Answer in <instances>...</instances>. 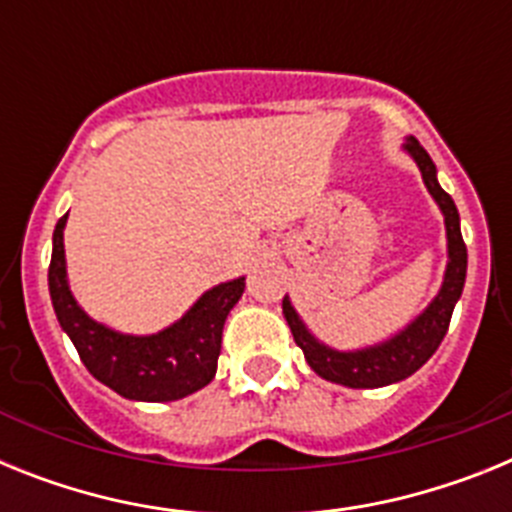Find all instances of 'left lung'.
I'll return each instance as SVG.
<instances>
[{
	"mask_svg": "<svg viewBox=\"0 0 512 512\" xmlns=\"http://www.w3.org/2000/svg\"><path fill=\"white\" fill-rule=\"evenodd\" d=\"M405 151L415 158V164H418L420 174H423L425 187H428L433 200L441 207L443 220H446V235H449L446 277H443L441 292L428 305V310L418 320H413L402 333L390 338V341L364 348V351H348V354H343V351H333V348L315 341L310 336V330L297 318L295 307L289 305L287 297L282 300L284 318H287L289 330H292L297 346L302 348L307 364L312 366V372L320 374L328 382L346 384V387H354V390L384 387V384L400 382V379L418 372L420 366L431 359L436 354V348L441 346L443 336L449 330L451 312H454L456 300H459L461 289H464V279H467V246H464V238H461L459 210H456L454 200L438 184L436 166H433L428 151L420 146L413 135L405 143Z\"/></svg>",
	"mask_w": 512,
	"mask_h": 512,
	"instance_id": "left-lung-1",
	"label": "left lung"
}]
</instances>
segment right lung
<instances>
[{"instance_id": "obj_1", "label": "right lung", "mask_w": 512, "mask_h": 512, "mask_svg": "<svg viewBox=\"0 0 512 512\" xmlns=\"http://www.w3.org/2000/svg\"><path fill=\"white\" fill-rule=\"evenodd\" d=\"M66 217L69 215H63L53 230L48 287L58 323L74 341L89 374L117 395L143 402L179 400L210 384L220 356L225 318L241 300L246 279L217 284L179 323L156 336H122L94 323L71 295L63 259Z\"/></svg>"}]
</instances>
